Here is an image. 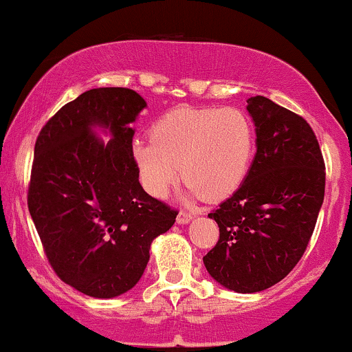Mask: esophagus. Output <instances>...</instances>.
<instances>
[{
	"label": "esophagus",
	"instance_id": "34e87169",
	"mask_svg": "<svg viewBox=\"0 0 352 352\" xmlns=\"http://www.w3.org/2000/svg\"><path fill=\"white\" fill-rule=\"evenodd\" d=\"M177 224H188V222L192 221V214L186 212V210H181L179 214H177Z\"/></svg>",
	"mask_w": 352,
	"mask_h": 352
}]
</instances>
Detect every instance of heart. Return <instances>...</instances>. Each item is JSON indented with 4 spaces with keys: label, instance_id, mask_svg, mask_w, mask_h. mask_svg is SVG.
Listing matches in <instances>:
<instances>
[{
    "label": "heart",
    "instance_id": "heart-1",
    "mask_svg": "<svg viewBox=\"0 0 352 352\" xmlns=\"http://www.w3.org/2000/svg\"><path fill=\"white\" fill-rule=\"evenodd\" d=\"M255 151V130L237 109H179L161 117L150 142L133 144V158L146 191L166 196L179 179L208 201L241 188Z\"/></svg>",
    "mask_w": 352,
    "mask_h": 352
}]
</instances>
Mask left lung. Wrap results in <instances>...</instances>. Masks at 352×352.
Segmentation results:
<instances>
[{"mask_svg": "<svg viewBox=\"0 0 352 352\" xmlns=\"http://www.w3.org/2000/svg\"><path fill=\"white\" fill-rule=\"evenodd\" d=\"M247 103L257 153L241 188L210 210L219 241L202 257L210 276L237 293L267 290L295 268L326 183L323 153L307 120L262 95Z\"/></svg>", "mask_w": 352, "mask_h": 352, "instance_id": "1", "label": "left lung"}]
</instances>
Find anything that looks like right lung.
<instances>
[{"mask_svg":"<svg viewBox=\"0 0 352 352\" xmlns=\"http://www.w3.org/2000/svg\"><path fill=\"white\" fill-rule=\"evenodd\" d=\"M135 90L102 87L65 103L41 128L28 208L49 265L64 283L94 298H113L142 278L153 239L177 210L144 192L133 158ZM110 127L105 145L89 128Z\"/></svg>","mask_w":352,"mask_h":352,"instance_id":"obj_1","label":"right lung"}]
</instances>
